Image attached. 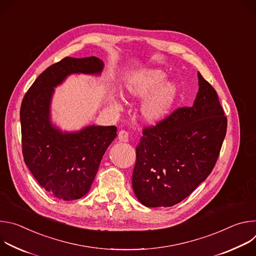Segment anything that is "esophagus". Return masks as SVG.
<instances>
[{"instance_id": "34e87169", "label": "esophagus", "mask_w": 256, "mask_h": 256, "mask_svg": "<svg viewBox=\"0 0 256 256\" xmlns=\"http://www.w3.org/2000/svg\"><path fill=\"white\" fill-rule=\"evenodd\" d=\"M118 140H120V142H128V132H126V130H120V132H118Z\"/></svg>"}]
</instances>
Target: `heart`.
Segmentation results:
<instances>
[{"label":"heart","mask_w":256,"mask_h":256,"mask_svg":"<svg viewBox=\"0 0 256 256\" xmlns=\"http://www.w3.org/2000/svg\"><path fill=\"white\" fill-rule=\"evenodd\" d=\"M166 74L160 68L138 70L130 74L122 85V93L128 99L142 100L138 106L140 118L149 124H157L172 112L178 100L179 88L172 80H165ZM110 107L122 110L120 99L114 95Z\"/></svg>","instance_id":"obj_1"}]
</instances>
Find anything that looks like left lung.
Listing matches in <instances>:
<instances>
[{
	"label": "left lung",
	"instance_id": "1",
	"mask_svg": "<svg viewBox=\"0 0 256 256\" xmlns=\"http://www.w3.org/2000/svg\"><path fill=\"white\" fill-rule=\"evenodd\" d=\"M192 107L175 110L144 128L136 147L132 188L148 208L172 206L188 198L212 172L227 130L216 92L198 72Z\"/></svg>",
	"mask_w": 256,
	"mask_h": 256
}]
</instances>
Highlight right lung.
I'll return each mask as SVG.
<instances>
[{
  "label": "right lung",
  "instance_id": "obj_1",
  "mask_svg": "<svg viewBox=\"0 0 256 256\" xmlns=\"http://www.w3.org/2000/svg\"><path fill=\"white\" fill-rule=\"evenodd\" d=\"M103 66L96 56H66L42 72L22 101L25 164L38 184L56 198L74 200L88 194L101 159L118 134L114 126L88 124L79 130H62L52 120L54 88L70 75L101 76Z\"/></svg>",
  "mask_w": 256,
  "mask_h": 256
}]
</instances>
